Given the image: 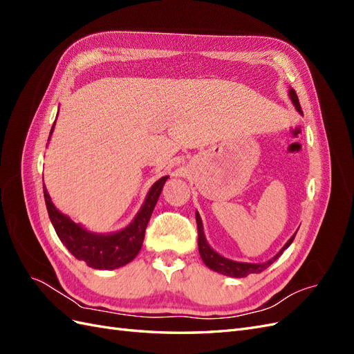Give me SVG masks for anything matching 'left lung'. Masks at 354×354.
I'll return each mask as SVG.
<instances>
[{
	"label": "left lung",
	"mask_w": 354,
	"mask_h": 354,
	"mask_svg": "<svg viewBox=\"0 0 354 354\" xmlns=\"http://www.w3.org/2000/svg\"><path fill=\"white\" fill-rule=\"evenodd\" d=\"M289 95H291V100L294 103V106L297 108V111L299 113H303L301 111V106H299V102H298V95L295 93V90H289ZM196 224H198V248H199V254H201V259L203 260V263H205L211 270L217 272V273H221V274H226V276H232V277H246L251 273H261L263 270H266L267 267H269L273 261H276L279 257L282 255V252L288 248L289 245L292 243L294 236L289 239L283 248L277 252L272 260H269L267 263H261V264H252V263H238V261H232V260H227L224 259V257H221L220 254H217L216 251H214L211 246L208 245L207 239H205V234H203V227H202V220L199 217V214L196 212Z\"/></svg>",
	"instance_id": "left-lung-1"
}]
</instances>
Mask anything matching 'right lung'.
<instances>
[{
  "label": "right lung",
  "instance_id": "right-lung-1",
  "mask_svg": "<svg viewBox=\"0 0 354 354\" xmlns=\"http://www.w3.org/2000/svg\"><path fill=\"white\" fill-rule=\"evenodd\" d=\"M53 128H55V124H53ZM53 128L50 136L53 133ZM167 178L168 177L159 178L152 186V189L149 190L142 209L138 211L130 226L121 232L112 234H95L87 232L80 224L73 223L69 217L63 216L59 209H56L44 187V199L48 217L59 239L66 246L75 259L82 260L88 267H93V269H118V267H122L127 263L134 260L138 251L142 250L147 223L151 220L153 208L156 205L160 192H162Z\"/></svg>",
  "mask_w": 354,
  "mask_h": 354
}]
</instances>
